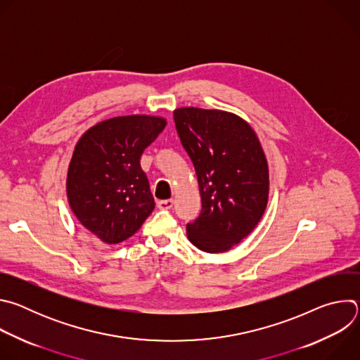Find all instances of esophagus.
<instances>
[{
    "mask_svg": "<svg viewBox=\"0 0 360 360\" xmlns=\"http://www.w3.org/2000/svg\"><path fill=\"white\" fill-rule=\"evenodd\" d=\"M158 208L160 210H171L174 207V200L172 199H162V200H158Z\"/></svg>",
    "mask_w": 360,
    "mask_h": 360,
    "instance_id": "esophagus-1",
    "label": "esophagus"
}]
</instances>
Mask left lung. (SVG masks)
Instances as JSON below:
<instances>
[{
    "label": "left lung",
    "mask_w": 360,
    "mask_h": 360,
    "mask_svg": "<svg viewBox=\"0 0 360 360\" xmlns=\"http://www.w3.org/2000/svg\"><path fill=\"white\" fill-rule=\"evenodd\" d=\"M175 128L198 176L202 210L188 239L208 253L226 252L261 221L269 193L265 153L255 131L235 114L178 108Z\"/></svg>",
    "instance_id": "left-lung-1"
}]
</instances>
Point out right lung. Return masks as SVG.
<instances>
[{"mask_svg": "<svg viewBox=\"0 0 360 360\" xmlns=\"http://www.w3.org/2000/svg\"><path fill=\"white\" fill-rule=\"evenodd\" d=\"M165 125L160 117H117L94 125L78 141L67 176L68 202L102 242L128 239L155 208L139 160Z\"/></svg>", "mask_w": 360, "mask_h": 360, "instance_id": "1", "label": "right lung"}]
</instances>
